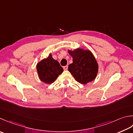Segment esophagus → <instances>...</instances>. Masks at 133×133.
<instances>
[{"instance_id":"obj_1","label":"esophagus","mask_w":133,"mask_h":133,"mask_svg":"<svg viewBox=\"0 0 133 133\" xmlns=\"http://www.w3.org/2000/svg\"><path fill=\"white\" fill-rule=\"evenodd\" d=\"M63 69H64V70H67V69H68V66H64V67H63Z\"/></svg>"}]
</instances>
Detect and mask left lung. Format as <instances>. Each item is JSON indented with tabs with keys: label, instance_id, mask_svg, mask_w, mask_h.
I'll list each match as a JSON object with an SVG mask.
<instances>
[{
	"label": "left lung",
	"instance_id": "obj_1",
	"mask_svg": "<svg viewBox=\"0 0 133 133\" xmlns=\"http://www.w3.org/2000/svg\"><path fill=\"white\" fill-rule=\"evenodd\" d=\"M68 52L72 58V63L69 65L68 69L75 79L84 85L95 79L98 64L92 52L78 48L73 51L68 50Z\"/></svg>",
	"mask_w": 133,
	"mask_h": 133
}]
</instances>
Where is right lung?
Instances as JSON below:
<instances>
[{"label": "right lung", "mask_w": 133, "mask_h": 133, "mask_svg": "<svg viewBox=\"0 0 133 133\" xmlns=\"http://www.w3.org/2000/svg\"><path fill=\"white\" fill-rule=\"evenodd\" d=\"M38 78L41 82L46 84H51L56 79L63 71L59 62L55 60L52 54L48 58L41 60L36 65Z\"/></svg>", "instance_id": "1"}]
</instances>
